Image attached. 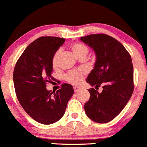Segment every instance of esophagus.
<instances>
[{
	"label": "esophagus",
	"mask_w": 147,
	"mask_h": 147,
	"mask_svg": "<svg viewBox=\"0 0 147 147\" xmlns=\"http://www.w3.org/2000/svg\"><path fill=\"white\" fill-rule=\"evenodd\" d=\"M74 91H75V92H77V91H79L81 89V88H80V87L75 86V87H74Z\"/></svg>",
	"instance_id": "34e87169"
}]
</instances>
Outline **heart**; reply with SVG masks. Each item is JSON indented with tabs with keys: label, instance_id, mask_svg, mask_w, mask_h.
<instances>
[{
	"label": "heart",
	"instance_id": "heart-1",
	"mask_svg": "<svg viewBox=\"0 0 147 147\" xmlns=\"http://www.w3.org/2000/svg\"><path fill=\"white\" fill-rule=\"evenodd\" d=\"M71 49L74 54L76 56L77 58H85L86 55L88 53L89 49L88 46L84 43H81V42H77L74 43L71 46ZM61 53V49H58L53 54L52 57L51 63L53 69H56L58 66V61H59V56ZM86 71L82 69H75V70L71 71L69 73H67L65 75V80L68 81L70 84L73 85H79L82 81L83 78L85 76Z\"/></svg>",
	"mask_w": 147,
	"mask_h": 147
}]
</instances>
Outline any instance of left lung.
<instances>
[{"label": "left lung", "instance_id": "1", "mask_svg": "<svg viewBox=\"0 0 147 147\" xmlns=\"http://www.w3.org/2000/svg\"><path fill=\"white\" fill-rule=\"evenodd\" d=\"M95 52L96 60L86 82L94 88L88 89L90 98L84 104L89 119L97 123H107L120 114L134 91V69L131 57L124 46L111 36L104 33L81 38Z\"/></svg>", "mask_w": 147, "mask_h": 147}]
</instances>
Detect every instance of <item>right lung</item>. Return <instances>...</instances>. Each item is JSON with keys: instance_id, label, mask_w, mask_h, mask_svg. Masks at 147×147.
<instances>
[{"instance_id": "1", "label": "right lung", "mask_w": 147, "mask_h": 147, "mask_svg": "<svg viewBox=\"0 0 147 147\" xmlns=\"http://www.w3.org/2000/svg\"><path fill=\"white\" fill-rule=\"evenodd\" d=\"M64 42V38L59 37L38 38L27 46L14 68L17 98L25 111L42 124L61 119L74 94L73 86L69 84H62L56 92L46 89V84L53 79L52 57Z\"/></svg>"}]
</instances>
